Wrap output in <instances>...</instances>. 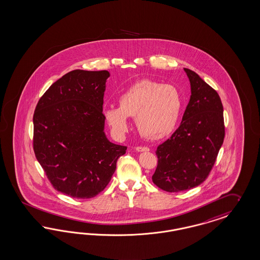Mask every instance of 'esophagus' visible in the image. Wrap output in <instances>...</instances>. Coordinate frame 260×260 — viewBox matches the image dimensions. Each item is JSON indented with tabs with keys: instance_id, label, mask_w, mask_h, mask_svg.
I'll return each instance as SVG.
<instances>
[{
	"instance_id": "34e87169",
	"label": "esophagus",
	"mask_w": 260,
	"mask_h": 260,
	"mask_svg": "<svg viewBox=\"0 0 260 260\" xmlns=\"http://www.w3.org/2000/svg\"><path fill=\"white\" fill-rule=\"evenodd\" d=\"M135 150L137 152H149L150 151V149L148 147H141V146L140 147H136Z\"/></svg>"
}]
</instances>
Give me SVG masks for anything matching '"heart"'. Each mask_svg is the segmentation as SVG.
Masks as SVG:
<instances>
[{
	"label": "heart",
	"instance_id": "heart-1",
	"mask_svg": "<svg viewBox=\"0 0 260 260\" xmlns=\"http://www.w3.org/2000/svg\"><path fill=\"white\" fill-rule=\"evenodd\" d=\"M182 105V96L176 86L142 80L123 92L118 98V108H107L104 117L117 136L127 132V117H135L140 135L149 140H159L175 129Z\"/></svg>",
	"mask_w": 260,
	"mask_h": 260
}]
</instances>
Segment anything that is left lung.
Wrapping results in <instances>:
<instances>
[{
	"mask_svg": "<svg viewBox=\"0 0 260 260\" xmlns=\"http://www.w3.org/2000/svg\"><path fill=\"white\" fill-rule=\"evenodd\" d=\"M191 96L179 128L156 149L152 182L167 192L194 188L206 180L224 138L223 105L197 73L184 68Z\"/></svg>",
	"mask_w": 260,
	"mask_h": 260,
	"instance_id": "obj_1",
	"label": "left lung"
}]
</instances>
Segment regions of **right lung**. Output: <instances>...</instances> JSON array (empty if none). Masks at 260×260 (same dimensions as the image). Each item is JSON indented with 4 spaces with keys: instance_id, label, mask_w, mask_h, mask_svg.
Wrapping results in <instances>:
<instances>
[{
    "instance_id": "obj_1",
    "label": "right lung",
    "mask_w": 260,
    "mask_h": 260,
    "mask_svg": "<svg viewBox=\"0 0 260 260\" xmlns=\"http://www.w3.org/2000/svg\"><path fill=\"white\" fill-rule=\"evenodd\" d=\"M109 72L74 70L54 82L34 114V150L54 189L90 199L107 187L126 147L105 134Z\"/></svg>"
}]
</instances>
